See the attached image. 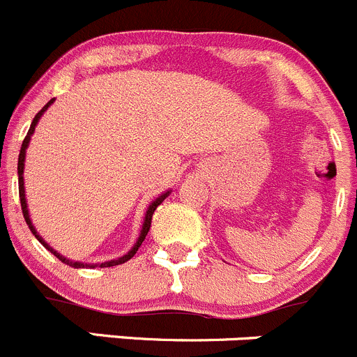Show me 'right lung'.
<instances>
[{"label": "right lung", "instance_id": "obj_1", "mask_svg": "<svg viewBox=\"0 0 357 357\" xmlns=\"http://www.w3.org/2000/svg\"><path fill=\"white\" fill-rule=\"evenodd\" d=\"M54 100H55V98H52V100L48 102V104L45 105V107L41 109V111L38 112L36 116H34L33 123H31V128H29V132H27L26 139H24V142H22V147H20V154H19V167H17V174H19V196H20V204H22V213H24V218H26L27 225H29V229H31V232H33V234H34V238H36L38 241H40L41 245H43L45 248L48 250V252H52V253H54V255L57 257L59 260H62V262H63V264H67V266L74 267V269H81V267H112V266H119V264H125V262H128V260L132 259L133 255H135V253H137V250L140 248V245H142V243H144V239H146L147 232H149V229H151V220H153V213H154V210H156V208L160 206V204L163 203V201L167 199L168 196H170V194H172V190H167V192L160 194V196H158L156 199L153 201V203H149V206H147V210H146V217H144V224H142V229H140V234H139V238H137L135 245L132 246V250H130L128 253H125V255H123V257H118V259L107 260V262H98V264H83V262H74V260H70V259H67V257L60 255V253L57 252V250H54V248H52V246L48 245V243L45 241L43 238H41V236H40V232H38V231H36V227H34V225H33V220H31V215H29V208H27L26 189H24V163H26V151H27V147H29L31 137H33L34 130H36V126H38V121H40V119H41V116L45 114V111H47V109L50 107L52 104H54Z\"/></svg>", "mask_w": 357, "mask_h": 357}]
</instances>
